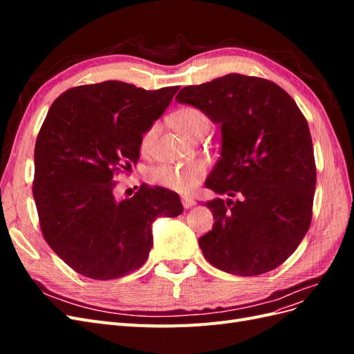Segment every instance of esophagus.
I'll use <instances>...</instances> for the list:
<instances>
[{
	"mask_svg": "<svg viewBox=\"0 0 354 354\" xmlns=\"http://www.w3.org/2000/svg\"><path fill=\"white\" fill-rule=\"evenodd\" d=\"M181 203H183V207L186 209H189V208H192V207L195 205L196 201L194 198H189V196H181Z\"/></svg>",
	"mask_w": 354,
	"mask_h": 354,
	"instance_id": "1",
	"label": "esophagus"
}]
</instances>
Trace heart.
Instances as JSON below:
<instances>
[{
	"label": "heart",
	"mask_w": 354,
	"mask_h": 354,
	"mask_svg": "<svg viewBox=\"0 0 354 354\" xmlns=\"http://www.w3.org/2000/svg\"><path fill=\"white\" fill-rule=\"evenodd\" d=\"M173 121L177 130L187 138H194L198 133L208 130L209 120L208 116L199 111L198 108H181L173 116ZM158 124H152L145 131L140 140V147L143 151H147L152 146L155 136L158 133ZM205 176V165L202 162H190L183 165H158L151 169L149 177L160 186L167 189L181 192V194H187V192L194 190L201 180Z\"/></svg>",
	"instance_id": "b5f03b06"
}]
</instances>
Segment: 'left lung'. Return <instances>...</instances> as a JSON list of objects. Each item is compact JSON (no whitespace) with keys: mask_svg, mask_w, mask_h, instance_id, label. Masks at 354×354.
<instances>
[{"mask_svg":"<svg viewBox=\"0 0 354 354\" xmlns=\"http://www.w3.org/2000/svg\"><path fill=\"white\" fill-rule=\"evenodd\" d=\"M176 100L202 111L221 133L205 186L229 198L205 203L216 221L198 241L203 257L238 276L276 269L312 221L316 165L304 115L279 85L241 73L189 85Z\"/></svg>","mask_w":354,"mask_h":354,"instance_id":"8db88e82","label":"left lung"}]
</instances>
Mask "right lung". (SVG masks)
Returning <instances> with one entry per match:
<instances>
[{
    "label": "right lung",
    "instance_id": "obj_1",
    "mask_svg": "<svg viewBox=\"0 0 354 354\" xmlns=\"http://www.w3.org/2000/svg\"><path fill=\"white\" fill-rule=\"evenodd\" d=\"M178 88L104 81L51 104L35 143L34 199L50 248L77 273L108 281L137 270L153 245V221L183 212L180 196L164 187L113 195L115 173L137 162L142 136Z\"/></svg>",
    "mask_w": 354,
    "mask_h": 354
}]
</instances>
